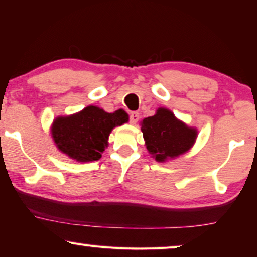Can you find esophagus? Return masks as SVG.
<instances>
[{"instance_id":"34e87169","label":"esophagus","mask_w":257,"mask_h":257,"mask_svg":"<svg viewBox=\"0 0 257 257\" xmlns=\"http://www.w3.org/2000/svg\"><path fill=\"white\" fill-rule=\"evenodd\" d=\"M139 117H140V115L138 112H131V115H130V123H131L132 125H136L137 124V121L139 120Z\"/></svg>"}]
</instances>
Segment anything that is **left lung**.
<instances>
[{
  "label": "left lung",
  "mask_w": 257,
  "mask_h": 257,
  "mask_svg": "<svg viewBox=\"0 0 257 257\" xmlns=\"http://www.w3.org/2000/svg\"><path fill=\"white\" fill-rule=\"evenodd\" d=\"M141 131L148 153L161 163L188 152L197 138L195 127L185 124L171 110L162 106L155 115L142 119Z\"/></svg>",
  "instance_id": "8db88e82"
}]
</instances>
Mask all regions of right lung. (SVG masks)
I'll use <instances>...</instances> for the list:
<instances>
[{
	"instance_id": "add662e5",
	"label": "right lung",
	"mask_w": 257,
	"mask_h": 257,
	"mask_svg": "<svg viewBox=\"0 0 257 257\" xmlns=\"http://www.w3.org/2000/svg\"><path fill=\"white\" fill-rule=\"evenodd\" d=\"M128 121L123 109L106 112L96 105L86 106L70 116H58L51 125V138L61 153L77 162L101 159L110 133Z\"/></svg>"
}]
</instances>
